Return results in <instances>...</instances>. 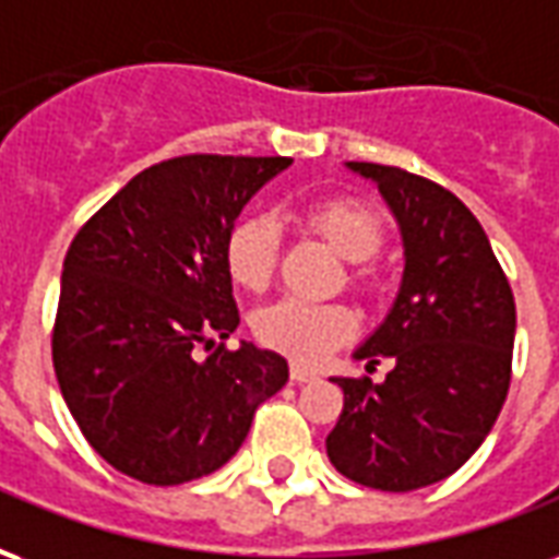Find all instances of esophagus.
Here are the masks:
<instances>
[{
  "instance_id": "1",
  "label": "esophagus",
  "mask_w": 559,
  "mask_h": 559,
  "mask_svg": "<svg viewBox=\"0 0 559 559\" xmlns=\"http://www.w3.org/2000/svg\"><path fill=\"white\" fill-rule=\"evenodd\" d=\"M314 371L311 368H305V365H290V380L293 383H308V380H314Z\"/></svg>"
}]
</instances>
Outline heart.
Wrapping results in <instances>:
<instances>
[{"mask_svg":"<svg viewBox=\"0 0 559 559\" xmlns=\"http://www.w3.org/2000/svg\"><path fill=\"white\" fill-rule=\"evenodd\" d=\"M305 224L320 233L341 257L353 263L368 260L383 245V218L362 200L323 197L302 212ZM278 224L269 215H245L224 236V266L242 290H263L278 263ZM260 344L296 362H323L329 353L353 338L356 317L341 302H308L284 296L263 305L251 320Z\"/></svg>","mask_w":559,"mask_h":559,"instance_id":"1","label":"heart"}]
</instances>
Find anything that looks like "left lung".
<instances>
[{
	"label": "left lung",
	"instance_id": "left-lung-1",
	"mask_svg": "<svg viewBox=\"0 0 559 559\" xmlns=\"http://www.w3.org/2000/svg\"><path fill=\"white\" fill-rule=\"evenodd\" d=\"M377 185L399 221V299L356 350L368 368L389 356L383 383L335 377L344 411L326 437L341 476L377 491H416L452 476L503 411L512 380L515 299L491 242L443 185L401 167L347 160Z\"/></svg>",
	"mask_w": 559,
	"mask_h": 559
}]
</instances>
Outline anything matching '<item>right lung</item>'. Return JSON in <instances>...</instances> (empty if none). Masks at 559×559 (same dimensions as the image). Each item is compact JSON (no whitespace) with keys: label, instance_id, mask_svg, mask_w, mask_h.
<instances>
[{"label":"right lung","instance_id":"add662e5","mask_svg":"<svg viewBox=\"0 0 559 559\" xmlns=\"http://www.w3.org/2000/svg\"><path fill=\"white\" fill-rule=\"evenodd\" d=\"M290 158L182 155L138 173L68 248L53 368L98 455L146 485L224 467L257 407L287 383V359L224 344L239 326L224 236Z\"/></svg>","mask_w":559,"mask_h":559}]
</instances>
